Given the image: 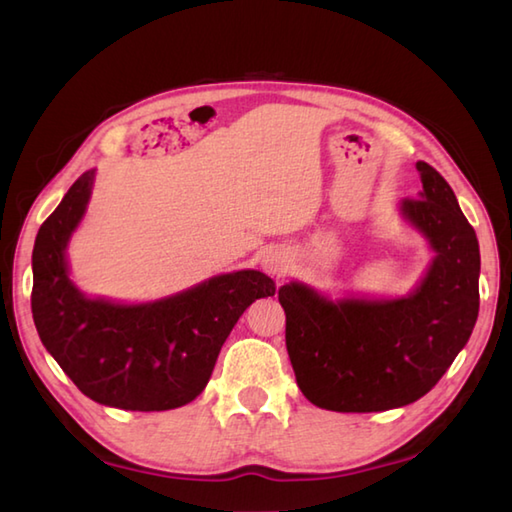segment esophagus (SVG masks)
<instances>
[{
	"label": "esophagus",
	"mask_w": 512,
	"mask_h": 512,
	"mask_svg": "<svg viewBox=\"0 0 512 512\" xmlns=\"http://www.w3.org/2000/svg\"><path fill=\"white\" fill-rule=\"evenodd\" d=\"M262 266L270 275H281L288 268V255L281 248H266L262 255Z\"/></svg>",
	"instance_id": "1"
}]
</instances>
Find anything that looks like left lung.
I'll use <instances>...</instances> for the list:
<instances>
[{"instance_id":"obj_1","label":"left lung","mask_w":512,"mask_h":512,"mask_svg":"<svg viewBox=\"0 0 512 512\" xmlns=\"http://www.w3.org/2000/svg\"><path fill=\"white\" fill-rule=\"evenodd\" d=\"M422 191L400 211L436 257L402 299L330 301L290 281L279 288L286 347L312 405L341 413L405 407L436 387L480 312V244L449 182L416 162Z\"/></svg>"}]
</instances>
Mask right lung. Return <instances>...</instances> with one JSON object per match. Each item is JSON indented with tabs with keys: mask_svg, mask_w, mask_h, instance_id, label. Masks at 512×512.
<instances>
[{
	"mask_svg": "<svg viewBox=\"0 0 512 512\" xmlns=\"http://www.w3.org/2000/svg\"><path fill=\"white\" fill-rule=\"evenodd\" d=\"M85 171L41 224L32 250V319L43 347L85 396L107 407L167 411L202 394L226 336L255 299L273 297L259 270L217 275L140 306L88 299L68 277L65 246L92 193Z\"/></svg>",
	"mask_w": 512,
	"mask_h": 512,
	"instance_id": "add662e5",
	"label": "right lung"
}]
</instances>
